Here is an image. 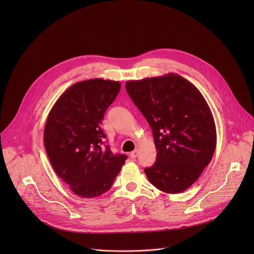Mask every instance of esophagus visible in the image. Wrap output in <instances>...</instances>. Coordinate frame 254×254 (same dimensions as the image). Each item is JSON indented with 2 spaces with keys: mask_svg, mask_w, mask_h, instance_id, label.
<instances>
[{
  "mask_svg": "<svg viewBox=\"0 0 254 254\" xmlns=\"http://www.w3.org/2000/svg\"><path fill=\"white\" fill-rule=\"evenodd\" d=\"M137 154H138V150L135 149L134 151H132V152L129 154V156H130L131 159H135V158L137 157Z\"/></svg>",
  "mask_w": 254,
  "mask_h": 254,
  "instance_id": "obj_1",
  "label": "esophagus"
}]
</instances>
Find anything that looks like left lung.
Instances as JSON below:
<instances>
[{"label":"left lung","mask_w":254,"mask_h":254,"mask_svg":"<svg viewBox=\"0 0 254 254\" xmlns=\"http://www.w3.org/2000/svg\"><path fill=\"white\" fill-rule=\"evenodd\" d=\"M126 89L149 123L156 163L144 169L159 190L177 194L191 187L210 163L216 127L201 92L179 74L129 80Z\"/></svg>","instance_id":"left-lung-1"}]
</instances>
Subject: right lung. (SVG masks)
<instances>
[{
  "mask_svg": "<svg viewBox=\"0 0 254 254\" xmlns=\"http://www.w3.org/2000/svg\"><path fill=\"white\" fill-rule=\"evenodd\" d=\"M121 83L101 78L71 85L48 115L44 144L57 176L75 195L100 196L111 189L126 155H114L102 146V120L116 99Z\"/></svg>",
  "mask_w": 254,
  "mask_h": 254,
  "instance_id": "right-lung-1",
  "label": "right lung"
}]
</instances>
